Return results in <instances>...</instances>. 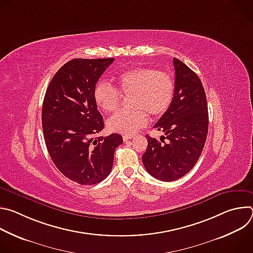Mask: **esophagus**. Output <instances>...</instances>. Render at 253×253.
I'll return each mask as SVG.
<instances>
[{"mask_svg":"<svg viewBox=\"0 0 253 253\" xmlns=\"http://www.w3.org/2000/svg\"><path fill=\"white\" fill-rule=\"evenodd\" d=\"M133 137H134V135H124V136H123V140H124V141H127V140L132 139Z\"/></svg>","mask_w":253,"mask_h":253,"instance_id":"34e87169","label":"esophagus"}]
</instances>
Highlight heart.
<instances>
[{
  "mask_svg": "<svg viewBox=\"0 0 253 253\" xmlns=\"http://www.w3.org/2000/svg\"><path fill=\"white\" fill-rule=\"evenodd\" d=\"M116 88L106 82H99L93 97L99 109L104 113L115 111L121 102V95L131 98V111H121L107 121V128L112 132L131 135L148 123L152 118L163 116L170 108L175 95L173 77L165 71L148 67H134L114 77Z\"/></svg>",
  "mask_w": 253,
  "mask_h": 253,
  "instance_id": "obj_1",
  "label": "heart"
}]
</instances>
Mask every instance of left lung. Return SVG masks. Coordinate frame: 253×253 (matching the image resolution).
Masks as SVG:
<instances>
[{
    "mask_svg": "<svg viewBox=\"0 0 253 253\" xmlns=\"http://www.w3.org/2000/svg\"><path fill=\"white\" fill-rule=\"evenodd\" d=\"M173 65L174 99L168 111L154 125L166 136L158 141L146 135L148 146L142 155L147 172L161 181L177 180L194 167L208 133V107L199 77L176 58Z\"/></svg>",
    "mask_w": 253,
    "mask_h": 253,
    "instance_id": "left-lung-1",
    "label": "left lung"
}]
</instances>
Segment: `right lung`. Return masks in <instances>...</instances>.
Returning a JSON list of instances; mask_svg holds the SVG:
<instances>
[{
	"instance_id": "add662e5",
	"label": "right lung",
	"mask_w": 253,
	"mask_h": 253,
	"mask_svg": "<svg viewBox=\"0 0 253 253\" xmlns=\"http://www.w3.org/2000/svg\"><path fill=\"white\" fill-rule=\"evenodd\" d=\"M114 58L73 59L51 80L43 102L42 125L48 152L59 171L81 185L101 182L110 174L116 148L114 133L95 137L104 128L94 88Z\"/></svg>"
}]
</instances>
